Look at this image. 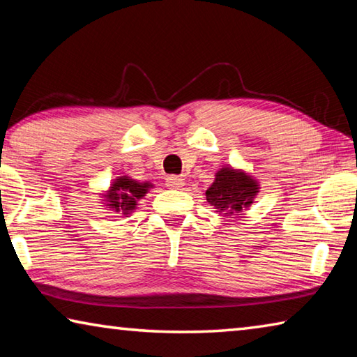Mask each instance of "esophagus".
<instances>
[{"label": "esophagus", "instance_id": "esophagus-1", "mask_svg": "<svg viewBox=\"0 0 357 357\" xmlns=\"http://www.w3.org/2000/svg\"><path fill=\"white\" fill-rule=\"evenodd\" d=\"M167 185L173 187V189H179V187L184 185V179L181 176H176V174H170V176L167 178Z\"/></svg>", "mask_w": 357, "mask_h": 357}]
</instances>
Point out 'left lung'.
Segmentation results:
<instances>
[{"mask_svg":"<svg viewBox=\"0 0 357 357\" xmlns=\"http://www.w3.org/2000/svg\"><path fill=\"white\" fill-rule=\"evenodd\" d=\"M257 192V183L247 174L234 172L231 168H222L215 174L213 185L206 190V200L219 209V213L227 211L233 214L234 211H243V208L252 204Z\"/></svg>","mask_w":357,"mask_h":357,"instance_id":"obj_1","label":"left lung"}]
</instances>
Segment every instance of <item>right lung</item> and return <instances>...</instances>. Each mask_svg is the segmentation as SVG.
Here are the masks:
<instances>
[{
    "mask_svg": "<svg viewBox=\"0 0 357 357\" xmlns=\"http://www.w3.org/2000/svg\"><path fill=\"white\" fill-rule=\"evenodd\" d=\"M149 183H138V181L129 179V178H119L114 181L113 187L108 193V206L114 208L116 211H123L124 214H129L130 211L135 209V204L138 198H142L146 193Z\"/></svg>",
    "mask_w": 357,
    "mask_h": 357,
    "instance_id": "right-lung-1",
    "label": "right lung"
}]
</instances>
